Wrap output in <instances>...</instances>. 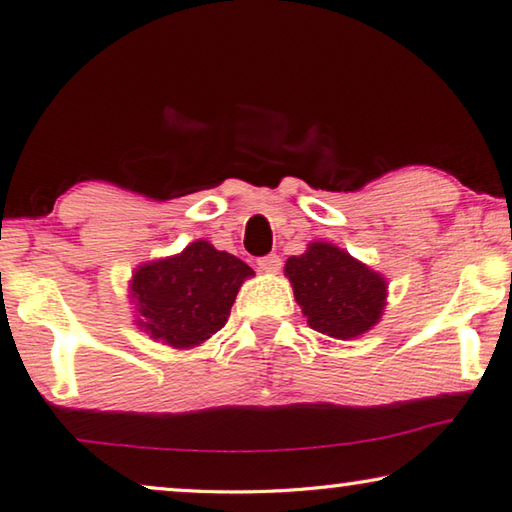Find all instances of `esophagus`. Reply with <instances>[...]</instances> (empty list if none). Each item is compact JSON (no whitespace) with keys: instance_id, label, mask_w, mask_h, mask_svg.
<instances>
[{"instance_id":"1","label":"esophagus","mask_w":512,"mask_h":512,"mask_svg":"<svg viewBox=\"0 0 512 512\" xmlns=\"http://www.w3.org/2000/svg\"><path fill=\"white\" fill-rule=\"evenodd\" d=\"M257 266H259V271H264V273H277L282 268V259H280V255L271 253V255L259 257Z\"/></svg>"}]
</instances>
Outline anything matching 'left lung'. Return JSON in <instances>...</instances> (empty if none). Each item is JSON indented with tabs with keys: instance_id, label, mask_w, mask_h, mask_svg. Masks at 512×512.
Here are the masks:
<instances>
[{
	"instance_id": "obj_1",
	"label": "left lung",
	"mask_w": 512,
	"mask_h": 512,
	"mask_svg": "<svg viewBox=\"0 0 512 512\" xmlns=\"http://www.w3.org/2000/svg\"><path fill=\"white\" fill-rule=\"evenodd\" d=\"M287 277L311 329L348 341L377 323L386 305V282L366 264L332 244H309L289 257Z\"/></svg>"
}]
</instances>
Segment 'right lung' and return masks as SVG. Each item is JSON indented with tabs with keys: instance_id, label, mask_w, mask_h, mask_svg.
Listing matches in <instances>:
<instances>
[{
	"instance_id": "add662e5",
	"label": "right lung",
	"mask_w": 512,
	"mask_h": 512,
	"mask_svg": "<svg viewBox=\"0 0 512 512\" xmlns=\"http://www.w3.org/2000/svg\"><path fill=\"white\" fill-rule=\"evenodd\" d=\"M253 268L239 257L194 241L183 253L144 264L133 275V298L151 339L194 348L219 332Z\"/></svg>"
}]
</instances>
